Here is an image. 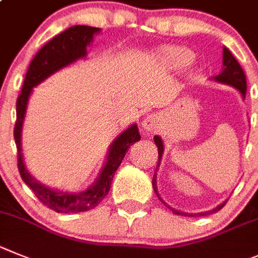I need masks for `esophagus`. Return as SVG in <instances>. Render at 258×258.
I'll return each mask as SVG.
<instances>
[{"label": "esophagus", "mask_w": 258, "mask_h": 258, "mask_svg": "<svg viewBox=\"0 0 258 258\" xmlns=\"http://www.w3.org/2000/svg\"><path fill=\"white\" fill-rule=\"evenodd\" d=\"M143 128L146 131H155V130L159 128V117L157 114H150L148 117H145V119L143 120Z\"/></svg>", "instance_id": "34e87169"}]
</instances>
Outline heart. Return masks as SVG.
Instances as JSON below:
<instances>
[{"mask_svg": "<svg viewBox=\"0 0 258 258\" xmlns=\"http://www.w3.org/2000/svg\"><path fill=\"white\" fill-rule=\"evenodd\" d=\"M155 59L163 68L180 69L191 61L192 54L184 47L168 46V47H164L161 51H158Z\"/></svg>", "mask_w": 258, "mask_h": 258, "instance_id": "1", "label": "heart"}]
</instances>
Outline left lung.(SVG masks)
I'll list each match as a JSON object with an SVG mask.
<instances>
[{"label": "left lung", "instance_id": "left-lung-1", "mask_svg": "<svg viewBox=\"0 0 258 258\" xmlns=\"http://www.w3.org/2000/svg\"><path fill=\"white\" fill-rule=\"evenodd\" d=\"M222 66L224 67H222L221 73H220L219 76H215L212 80L216 81V82H219V83H224V85L231 86V87H234L235 90H238V91L240 92V95L243 96V99H244L245 92H247V80H245V74H244V72H243L240 64L238 62V60L233 56V54H231L230 51H229V48H226V47H224ZM154 143H155V145L158 146V159H159V162H158V166H159V163H161V159H162V154H163V149H164L163 141H162V139L159 138V136H154ZM155 172H157V171H155ZM153 189H154V191H155V194H157L158 198L161 199V202H163L164 204H167L166 202H164L163 199L159 197V192H158L157 173H154V176H153ZM225 203H226V202L219 204V206H217L216 208H213V210L206 211V212H199V213L181 212V211H177V210H175V208L169 207L168 204H167V207L172 211L173 213H176V215H180V216H197V215L207 216V215H211V213H216L217 211L221 210V208L225 206Z\"/></svg>", "mask_w": 258, "mask_h": 258}]
</instances>
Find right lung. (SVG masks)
<instances>
[{
  "mask_svg": "<svg viewBox=\"0 0 258 258\" xmlns=\"http://www.w3.org/2000/svg\"><path fill=\"white\" fill-rule=\"evenodd\" d=\"M100 31V28L89 27V25H74L48 41L37 52L29 64L22 92L16 101V123L14 128V138L18 149V168L20 176L25 184L33 190L34 196L50 210L57 213L85 212L96 207L109 192L113 176L123 161L128 148L141 138L138 124H132L119 136H117L109 146L106 162L101 168L99 177L91 186L87 187V190L77 194L50 189L38 182L25 168L22 154V130L28 100L33 91V87L43 82L55 72L85 57L87 55V46L92 42L95 34Z\"/></svg>",
  "mask_w": 258,
  "mask_h": 258,
  "instance_id": "add662e5",
  "label": "right lung"
}]
</instances>
